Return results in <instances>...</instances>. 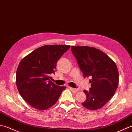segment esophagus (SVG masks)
Instances as JSON below:
<instances>
[{
    "label": "esophagus",
    "instance_id": "esophagus-1",
    "mask_svg": "<svg viewBox=\"0 0 132 132\" xmlns=\"http://www.w3.org/2000/svg\"><path fill=\"white\" fill-rule=\"evenodd\" d=\"M70 89H71V90L73 92V93H77L78 91H79V89L77 88H70Z\"/></svg>",
    "mask_w": 132,
    "mask_h": 132
}]
</instances>
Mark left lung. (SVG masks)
<instances>
[{
	"mask_svg": "<svg viewBox=\"0 0 132 132\" xmlns=\"http://www.w3.org/2000/svg\"><path fill=\"white\" fill-rule=\"evenodd\" d=\"M83 76L90 77L91 88L84 90L87 96L82 105L89 110L101 108L114 95L119 84L116 64L103 51L88 46H72Z\"/></svg>",
	"mask_w": 132,
	"mask_h": 132,
	"instance_id": "1",
	"label": "left lung"
}]
</instances>
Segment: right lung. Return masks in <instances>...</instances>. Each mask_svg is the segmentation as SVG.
Segmentation results:
<instances>
[{"mask_svg":"<svg viewBox=\"0 0 132 132\" xmlns=\"http://www.w3.org/2000/svg\"><path fill=\"white\" fill-rule=\"evenodd\" d=\"M70 45H45L37 48L21 60L16 71V83L24 100L34 108L45 110L57 101L66 88L51 81L57 60Z\"/></svg>","mask_w":132,"mask_h":132,"instance_id":"1","label":"right lung"}]
</instances>
